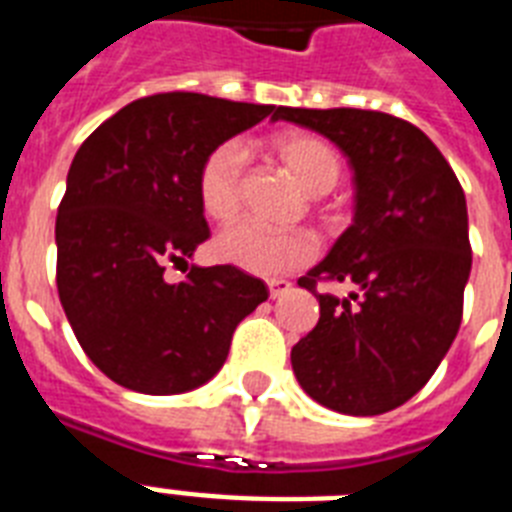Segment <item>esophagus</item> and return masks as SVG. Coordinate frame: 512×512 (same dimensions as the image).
Segmentation results:
<instances>
[{"instance_id": "1", "label": "esophagus", "mask_w": 512, "mask_h": 512, "mask_svg": "<svg viewBox=\"0 0 512 512\" xmlns=\"http://www.w3.org/2000/svg\"><path fill=\"white\" fill-rule=\"evenodd\" d=\"M289 289H292V284H289L287 279L268 281V292H271V297H281L284 292H289Z\"/></svg>"}]
</instances>
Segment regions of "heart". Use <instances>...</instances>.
Instances as JSON below:
<instances>
[{
	"label": "heart",
	"mask_w": 512,
	"mask_h": 512,
	"mask_svg": "<svg viewBox=\"0 0 512 512\" xmlns=\"http://www.w3.org/2000/svg\"><path fill=\"white\" fill-rule=\"evenodd\" d=\"M271 151L287 164L308 193L332 191L342 177V156L329 140L311 132H281L271 138ZM201 209L212 220H231L244 196V151L225 140L204 156L196 175ZM225 263L257 276H281L305 265L316 255V241L300 228H268L255 220L228 225L215 241Z\"/></svg>",
	"instance_id": "obj_1"
}]
</instances>
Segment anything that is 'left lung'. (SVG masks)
<instances>
[{"instance_id": "1", "label": "left lung", "mask_w": 512, "mask_h": 512, "mask_svg": "<svg viewBox=\"0 0 512 512\" xmlns=\"http://www.w3.org/2000/svg\"><path fill=\"white\" fill-rule=\"evenodd\" d=\"M348 156L356 215L324 260L297 281L319 324L292 348L297 382L319 404L372 417L417 393L452 348L470 276L468 204L460 180L420 127L364 108H289ZM327 283L353 286L329 296Z\"/></svg>"}]
</instances>
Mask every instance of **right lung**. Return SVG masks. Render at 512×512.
Instances as JSON below:
<instances>
[{
    "instance_id": "right-lung-1",
    "label": "right lung",
    "mask_w": 512,
    "mask_h": 512,
    "mask_svg": "<svg viewBox=\"0 0 512 512\" xmlns=\"http://www.w3.org/2000/svg\"><path fill=\"white\" fill-rule=\"evenodd\" d=\"M271 111L159 92L116 111L76 151L55 220V281L82 350L122 388L167 396L204 385L241 319L268 300L236 265L188 257L209 239L196 193L204 156ZM170 264L189 268L185 282L163 279Z\"/></svg>"
}]
</instances>
